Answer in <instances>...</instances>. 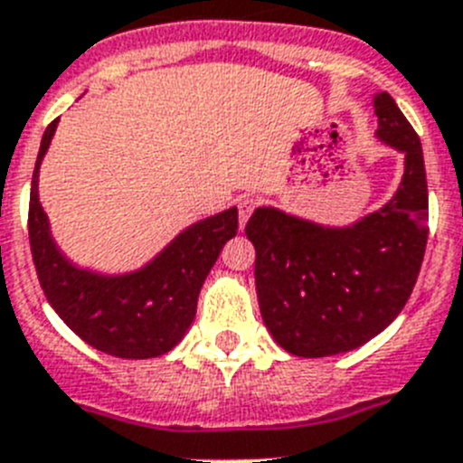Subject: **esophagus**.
<instances>
[{
    "instance_id": "34e87169",
    "label": "esophagus",
    "mask_w": 463,
    "mask_h": 463,
    "mask_svg": "<svg viewBox=\"0 0 463 463\" xmlns=\"http://www.w3.org/2000/svg\"><path fill=\"white\" fill-rule=\"evenodd\" d=\"M257 202L252 199V196H241L239 199V220H241V227H243L245 222H248V218L252 215V211H255Z\"/></svg>"
}]
</instances>
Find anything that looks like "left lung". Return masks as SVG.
<instances>
[{"instance_id": "8db88e82", "label": "left lung", "mask_w": 463, "mask_h": 463, "mask_svg": "<svg viewBox=\"0 0 463 463\" xmlns=\"http://www.w3.org/2000/svg\"><path fill=\"white\" fill-rule=\"evenodd\" d=\"M378 138L406 155L396 194L353 227L329 229L278 208L245 224L255 245L264 325L297 357L350 353L394 322L411 298L429 236L422 143L387 92L375 97Z\"/></svg>"}]
</instances>
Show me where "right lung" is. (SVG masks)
<instances>
[{"label": "right lung", "instance_id": "right-lung-1", "mask_svg": "<svg viewBox=\"0 0 463 463\" xmlns=\"http://www.w3.org/2000/svg\"><path fill=\"white\" fill-rule=\"evenodd\" d=\"M52 120L41 138L30 192V245L48 304L88 345L120 359L169 353L196 315V298L220 250L239 232V211L218 213L175 236L148 267L127 276H97L69 264L51 239L39 203V166L55 134Z\"/></svg>", "mask_w": 463, "mask_h": 463}]
</instances>
